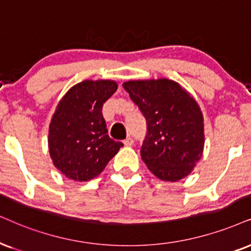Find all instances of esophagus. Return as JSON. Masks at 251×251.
<instances>
[{"mask_svg":"<svg viewBox=\"0 0 251 251\" xmlns=\"http://www.w3.org/2000/svg\"><path fill=\"white\" fill-rule=\"evenodd\" d=\"M123 142H124V145H125V146H132L133 144H134V140H133L131 136H128V138H126Z\"/></svg>","mask_w":251,"mask_h":251,"instance_id":"34e87169","label":"esophagus"}]
</instances>
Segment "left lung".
<instances>
[{
	"instance_id": "left-lung-1",
	"label": "left lung",
	"mask_w": 251,
	"mask_h": 251,
	"mask_svg": "<svg viewBox=\"0 0 251 251\" xmlns=\"http://www.w3.org/2000/svg\"><path fill=\"white\" fill-rule=\"evenodd\" d=\"M123 87L147 124L142 161L162 180L188 176L204 149V119L198 104L176 82L128 81Z\"/></svg>"
}]
</instances>
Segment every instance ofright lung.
Segmentation results:
<instances>
[{
    "label": "right lung",
    "mask_w": 251,
    "mask_h": 251,
    "mask_svg": "<svg viewBox=\"0 0 251 251\" xmlns=\"http://www.w3.org/2000/svg\"><path fill=\"white\" fill-rule=\"evenodd\" d=\"M117 88L115 81L87 80L74 85L58 104L50 124V155L69 179H93L124 146L106 134L102 113Z\"/></svg>",
    "instance_id": "right-lung-1"
}]
</instances>
